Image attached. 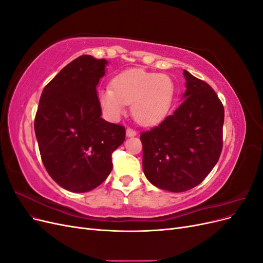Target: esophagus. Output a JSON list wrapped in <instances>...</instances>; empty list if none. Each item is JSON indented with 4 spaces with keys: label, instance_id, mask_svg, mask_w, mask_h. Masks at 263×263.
I'll return each mask as SVG.
<instances>
[{
    "label": "esophagus",
    "instance_id": "34e87169",
    "mask_svg": "<svg viewBox=\"0 0 263 263\" xmlns=\"http://www.w3.org/2000/svg\"><path fill=\"white\" fill-rule=\"evenodd\" d=\"M136 135H137V133L135 132L134 129H132V128L126 129V136L127 137H134V136H136Z\"/></svg>",
    "mask_w": 263,
    "mask_h": 263
}]
</instances>
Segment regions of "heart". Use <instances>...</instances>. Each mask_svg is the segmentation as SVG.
Masks as SVG:
<instances>
[{
    "mask_svg": "<svg viewBox=\"0 0 263 263\" xmlns=\"http://www.w3.org/2000/svg\"><path fill=\"white\" fill-rule=\"evenodd\" d=\"M173 84L168 76L130 69L118 74L110 86L102 87L100 104L113 118L123 115L132 105L133 117L141 125H155L163 119L170 108Z\"/></svg>",
    "mask_w": 263,
    "mask_h": 263,
    "instance_id": "heart-1",
    "label": "heart"
}]
</instances>
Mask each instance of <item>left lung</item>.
<instances>
[{
	"label": "left lung",
	"instance_id": "8db88e82",
	"mask_svg": "<svg viewBox=\"0 0 263 263\" xmlns=\"http://www.w3.org/2000/svg\"><path fill=\"white\" fill-rule=\"evenodd\" d=\"M185 91L174 113L140 134L142 170L155 186L179 193L193 189L217 163L224 106L212 87L184 70Z\"/></svg>",
	"mask_w": 263,
	"mask_h": 263
}]
</instances>
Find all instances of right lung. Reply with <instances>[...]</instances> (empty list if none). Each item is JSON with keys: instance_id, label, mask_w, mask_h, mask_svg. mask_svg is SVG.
<instances>
[{"instance_id": "add662e5", "label": "right lung", "mask_w": 263, "mask_h": 263, "mask_svg": "<svg viewBox=\"0 0 263 263\" xmlns=\"http://www.w3.org/2000/svg\"><path fill=\"white\" fill-rule=\"evenodd\" d=\"M107 61L83 54L45 86L35 117L42 160L51 179L70 192L98 187L112 171V154L125 140L123 126L101 117L97 86Z\"/></svg>"}]
</instances>
